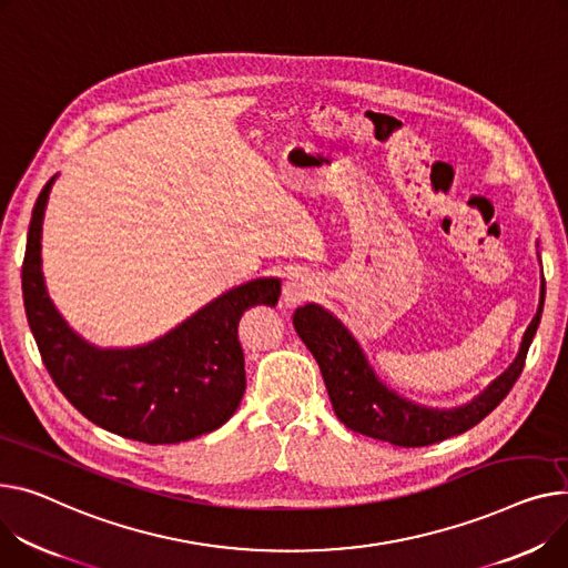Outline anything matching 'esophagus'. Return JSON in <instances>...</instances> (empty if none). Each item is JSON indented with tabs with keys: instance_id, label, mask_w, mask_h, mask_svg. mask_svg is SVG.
<instances>
[{
	"instance_id": "esophagus-1",
	"label": "esophagus",
	"mask_w": 568,
	"mask_h": 568,
	"mask_svg": "<svg viewBox=\"0 0 568 568\" xmlns=\"http://www.w3.org/2000/svg\"><path fill=\"white\" fill-rule=\"evenodd\" d=\"M311 292H313V283L304 274H290L283 285V298L290 306L298 304V301H304Z\"/></svg>"
}]
</instances>
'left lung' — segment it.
Wrapping results in <instances>:
<instances>
[{
    "label": "left lung",
    "instance_id": "1",
    "mask_svg": "<svg viewBox=\"0 0 568 568\" xmlns=\"http://www.w3.org/2000/svg\"><path fill=\"white\" fill-rule=\"evenodd\" d=\"M544 296L546 287L541 281L537 315L520 339L514 363L475 399L457 408H429L399 397L374 374L345 324L317 304L296 308L294 328L322 369L339 423L376 440L399 447H425L468 432L509 395L541 322Z\"/></svg>",
    "mask_w": 568,
    "mask_h": 568
}]
</instances>
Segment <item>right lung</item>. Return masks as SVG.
Returning a JSON list of instances; mask_svg holds the SVG:
<instances>
[{"mask_svg": "<svg viewBox=\"0 0 568 568\" xmlns=\"http://www.w3.org/2000/svg\"><path fill=\"white\" fill-rule=\"evenodd\" d=\"M54 178L38 196L22 262L29 328L57 388L93 425L148 445L196 438L231 420L246 390L237 324L251 306H276L278 278L223 292L180 326L132 349H100L74 333L48 296L41 233Z\"/></svg>", "mask_w": 568, "mask_h": 568, "instance_id": "obj_1", "label": "right lung"}]
</instances>
